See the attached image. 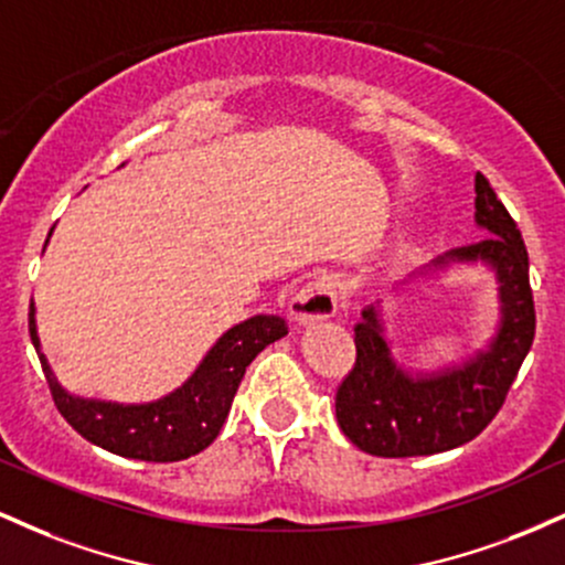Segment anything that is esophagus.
Wrapping results in <instances>:
<instances>
[{"instance_id": "1", "label": "esophagus", "mask_w": 565, "mask_h": 565, "mask_svg": "<svg viewBox=\"0 0 565 565\" xmlns=\"http://www.w3.org/2000/svg\"><path fill=\"white\" fill-rule=\"evenodd\" d=\"M340 305V284L332 276H316L291 297L289 313L297 323H319L323 319H332Z\"/></svg>"}]
</instances>
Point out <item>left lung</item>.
Here are the masks:
<instances>
[{"label":"left lung","instance_id":"1","mask_svg":"<svg viewBox=\"0 0 565 565\" xmlns=\"http://www.w3.org/2000/svg\"><path fill=\"white\" fill-rule=\"evenodd\" d=\"M476 228L481 242L446 252L395 284L406 295L414 281H436L462 268L489 270L497 284V321L483 345L438 369L404 366L387 337L382 300L361 310L355 366L337 391L342 433L374 457H425L468 444L494 419L534 340L529 255L489 180L476 174Z\"/></svg>","mask_w":565,"mask_h":565}]
</instances>
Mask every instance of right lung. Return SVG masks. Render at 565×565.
<instances>
[{
  "instance_id": "add662e5",
  "label": "right lung",
  "mask_w": 565,
  "mask_h": 565,
  "mask_svg": "<svg viewBox=\"0 0 565 565\" xmlns=\"http://www.w3.org/2000/svg\"><path fill=\"white\" fill-rule=\"evenodd\" d=\"M29 332L57 412L82 438L127 459L180 462L204 451L217 438L246 366L260 350L287 334V321L274 313H257L236 323L212 342L183 385L146 404L84 398L66 391L55 377L47 355L42 353L34 302L29 313Z\"/></svg>"
}]
</instances>
